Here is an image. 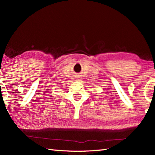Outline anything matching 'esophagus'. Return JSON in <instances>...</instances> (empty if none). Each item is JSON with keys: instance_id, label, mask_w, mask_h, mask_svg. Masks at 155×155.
<instances>
[{"instance_id": "obj_1", "label": "esophagus", "mask_w": 155, "mask_h": 155, "mask_svg": "<svg viewBox=\"0 0 155 155\" xmlns=\"http://www.w3.org/2000/svg\"><path fill=\"white\" fill-rule=\"evenodd\" d=\"M80 77L78 75H75L73 76V80L75 81H78L79 80H80Z\"/></svg>"}]
</instances>
